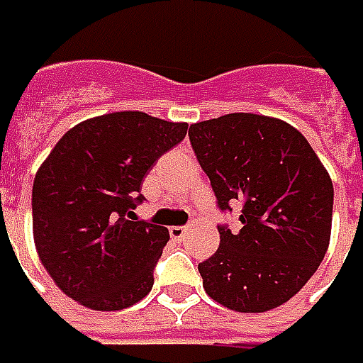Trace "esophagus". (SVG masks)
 Masks as SVG:
<instances>
[{"instance_id":"esophagus-1","label":"esophagus","mask_w":363,"mask_h":363,"mask_svg":"<svg viewBox=\"0 0 363 363\" xmlns=\"http://www.w3.org/2000/svg\"><path fill=\"white\" fill-rule=\"evenodd\" d=\"M187 230H189V227H172L169 228V235H172V238H184Z\"/></svg>"}]
</instances>
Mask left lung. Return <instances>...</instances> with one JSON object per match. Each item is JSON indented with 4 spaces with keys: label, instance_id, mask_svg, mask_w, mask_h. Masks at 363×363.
Returning <instances> with one entry per match:
<instances>
[{
    "label": "left lung",
    "instance_id": "left-lung-1",
    "mask_svg": "<svg viewBox=\"0 0 363 363\" xmlns=\"http://www.w3.org/2000/svg\"><path fill=\"white\" fill-rule=\"evenodd\" d=\"M189 140L217 197L240 230L218 225V250L199 264L211 299L240 313L289 301L325 258L333 182L307 138L284 121L230 113L189 127Z\"/></svg>",
    "mask_w": 363,
    "mask_h": 363
}]
</instances>
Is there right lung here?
<instances>
[{"label": "right lung", "instance_id": "right-lung-1", "mask_svg": "<svg viewBox=\"0 0 363 363\" xmlns=\"http://www.w3.org/2000/svg\"><path fill=\"white\" fill-rule=\"evenodd\" d=\"M187 123L140 111L94 117L56 143L33 184L38 258L68 297L95 311H119L148 295L169 240L166 227L136 220L140 187Z\"/></svg>", "mask_w": 363, "mask_h": 363}]
</instances>
